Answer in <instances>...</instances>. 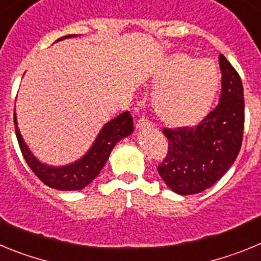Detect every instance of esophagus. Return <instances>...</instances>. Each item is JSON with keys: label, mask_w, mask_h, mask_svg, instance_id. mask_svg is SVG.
<instances>
[{"label": "esophagus", "mask_w": 261, "mask_h": 261, "mask_svg": "<svg viewBox=\"0 0 261 261\" xmlns=\"http://www.w3.org/2000/svg\"><path fill=\"white\" fill-rule=\"evenodd\" d=\"M150 126H151V123L146 119H140L137 120V123H136V129H146V128H150Z\"/></svg>", "instance_id": "1"}]
</instances>
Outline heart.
I'll return each mask as SVG.
<instances>
[{
	"mask_svg": "<svg viewBox=\"0 0 261 261\" xmlns=\"http://www.w3.org/2000/svg\"><path fill=\"white\" fill-rule=\"evenodd\" d=\"M151 106L156 117L170 128L199 124L211 110L220 86L216 65L187 53H172L154 75Z\"/></svg>",
	"mask_w": 261,
	"mask_h": 261,
	"instance_id": "heart-1",
	"label": "heart"
}]
</instances>
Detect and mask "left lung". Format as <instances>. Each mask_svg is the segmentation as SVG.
<instances>
[{
	"label": "left lung",
	"mask_w": 261,
	"mask_h": 261,
	"mask_svg": "<svg viewBox=\"0 0 261 261\" xmlns=\"http://www.w3.org/2000/svg\"><path fill=\"white\" fill-rule=\"evenodd\" d=\"M222 91L220 103L199 125L163 129L167 155L156 167L166 186L179 195L208 190L238 156L244 126L243 85L239 74L220 55Z\"/></svg>",
	"instance_id": "8db88e82"
}]
</instances>
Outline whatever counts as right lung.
<instances>
[{"instance_id":"add662e5","label":"right lung","mask_w":261,"mask_h":261,"mask_svg":"<svg viewBox=\"0 0 261 261\" xmlns=\"http://www.w3.org/2000/svg\"><path fill=\"white\" fill-rule=\"evenodd\" d=\"M74 36L77 35L62 36L56 41L74 38ZM14 124H15V135L18 138V144H19L20 151L23 154V158L26 159L27 165L45 186L59 191H80L89 186L98 176L103 166L106 165L115 145L120 140L132 135L133 132V119L129 114V111H125L103 125L100 132L96 136L94 144L87 150V153L84 156H81L78 161L65 166H49L40 162L31 153L20 135L19 129H18L15 114H14Z\"/></svg>"}]
</instances>
